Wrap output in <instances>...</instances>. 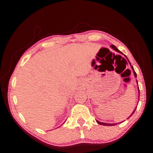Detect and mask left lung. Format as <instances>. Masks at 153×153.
<instances>
[{"label":"left lung","instance_id":"1","mask_svg":"<svg viewBox=\"0 0 153 153\" xmlns=\"http://www.w3.org/2000/svg\"><path fill=\"white\" fill-rule=\"evenodd\" d=\"M111 47L113 48V49L114 50V51H116L117 52H118V53H121V54H123V53L122 52H120L119 49H118V48L115 47L114 45H111ZM125 57L126 59H127V57H126V56H125ZM128 62H129V60H128ZM129 63H130V65H131V68H132V71H133V73H134V76L137 78V73H136V72L134 71V68H133V67H132V66L131 65V62H129ZM137 83H138V82H137ZM139 95H140V91H139ZM136 108L134 109V111L132 112V114L131 115L130 117H129L128 118H130L132 114H134V111H135V110H136ZM97 123H98V124H99V125H104V126H114V125H118V124L119 123H111V124H110V123H102V122H100V121H99V120H97Z\"/></svg>","mask_w":153,"mask_h":153}]
</instances>
